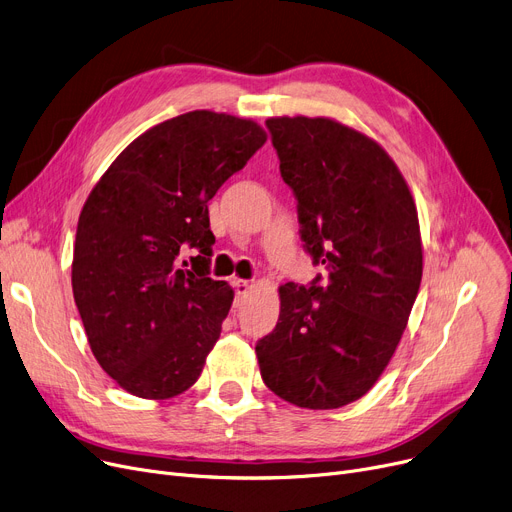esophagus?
<instances>
[{"instance_id": "obj_1", "label": "esophagus", "mask_w": 512, "mask_h": 512, "mask_svg": "<svg viewBox=\"0 0 512 512\" xmlns=\"http://www.w3.org/2000/svg\"><path fill=\"white\" fill-rule=\"evenodd\" d=\"M250 287H252V283L246 281V279H233V289H235V296H237V298L246 296Z\"/></svg>"}]
</instances>
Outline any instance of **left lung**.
<instances>
[{"label":"left lung","instance_id":"8db88e82","mask_svg":"<svg viewBox=\"0 0 512 512\" xmlns=\"http://www.w3.org/2000/svg\"><path fill=\"white\" fill-rule=\"evenodd\" d=\"M300 239L327 275L279 287L275 329L258 339L266 387L300 408L346 406L394 356L423 275L417 206L394 160L331 118L266 120Z\"/></svg>","mask_w":512,"mask_h":512}]
</instances>
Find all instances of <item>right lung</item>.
Instances as JSON below:
<instances>
[{
	"instance_id": "right-lung-1",
	"label": "right lung",
	"mask_w": 512,
	"mask_h": 512,
	"mask_svg": "<svg viewBox=\"0 0 512 512\" xmlns=\"http://www.w3.org/2000/svg\"><path fill=\"white\" fill-rule=\"evenodd\" d=\"M264 141L252 120L187 112L129 143L89 193L72 294L93 356L129 394L164 400L198 381L233 302L210 277L208 202ZM183 249L197 254L187 270Z\"/></svg>"
}]
</instances>
